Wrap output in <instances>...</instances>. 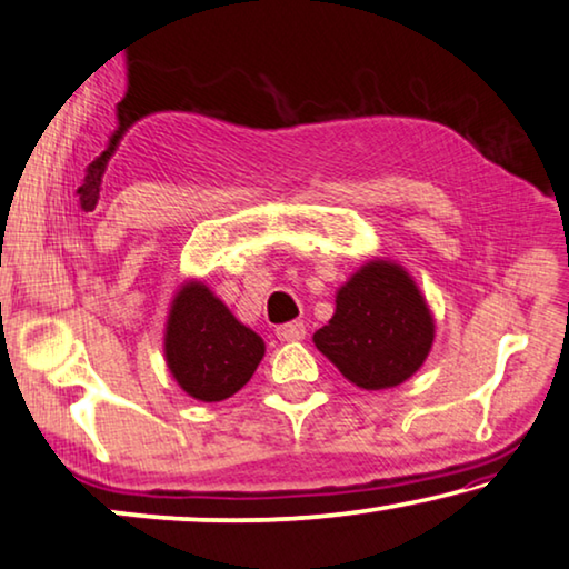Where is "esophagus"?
Segmentation results:
<instances>
[{
    "mask_svg": "<svg viewBox=\"0 0 569 569\" xmlns=\"http://www.w3.org/2000/svg\"><path fill=\"white\" fill-rule=\"evenodd\" d=\"M303 335H307V327H303V322H288V325H281L276 330V338L283 340V342L303 340Z\"/></svg>",
    "mask_w": 569,
    "mask_h": 569,
    "instance_id": "esophagus-1",
    "label": "esophagus"
}]
</instances>
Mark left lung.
I'll return each instance as SVG.
<instances>
[{"label":"left lung","instance_id":"obj_1","mask_svg":"<svg viewBox=\"0 0 569 569\" xmlns=\"http://www.w3.org/2000/svg\"><path fill=\"white\" fill-rule=\"evenodd\" d=\"M433 315L402 266L371 260L335 296V315L315 346L356 387L391 389L410 379L433 348Z\"/></svg>","mask_w":569,"mask_h":569}]
</instances>
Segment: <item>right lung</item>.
Masks as SVG:
<instances>
[{
	"mask_svg": "<svg viewBox=\"0 0 569 569\" xmlns=\"http://www.w3.org/2000/svg\"><path fill=\"white\" fill-rule=\"evenodd\" d=\"M262 356L260 335L239 322L211 288L201 281L180 286L164 327V358L186 395L201 402L237 395Z\"/></svg>",
	"mask_w": 569,
	"mask_h": 569,
	"instance_id": "obj_1",
	"label": "right lung"
}]
</instances>
